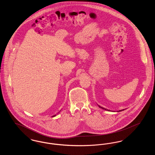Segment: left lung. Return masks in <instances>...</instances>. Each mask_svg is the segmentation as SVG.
I'll use <instances>...</instances> for the list:
<instances>
[{
    "instance_id": "left-lung-1",
    "label": "left lung",
    "mask_w": 155,
    "mask_h": 155,
    "mask_svg": "<svg viewBox=\"0 0 155 155\" xmlns=\"http://www.w3.org/2000/svg\"><path fill=\"white\" fill-rule=\"evenodd\" d=\"M97 105H98V104H97ZM98 106H99V107L100 108H101V109H103V110H105L110 111V110H108V109H106L104 108V107H101V106H99V105H98ZM122 110H124V109H123V110H121L117 111L118 112V111H121Z\"/></svg>"
}]
</instances>
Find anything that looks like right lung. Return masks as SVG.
<instances>
[{
    "mask_svg": "<svg viewBox=\"0 0 155 155\" xmlns=\"http://www.w3.org/2000/svg\"><path fill=\"white\" fill-rule=\"evenodd\" d=\"M56 116V115H54V116H52V117H54V116Z\"/></svg>",
    "mask_w": 155,
    "mask_h": 155,
    "instance_id": "obj_1",
    "label": "right lung"
}]
</instances>
